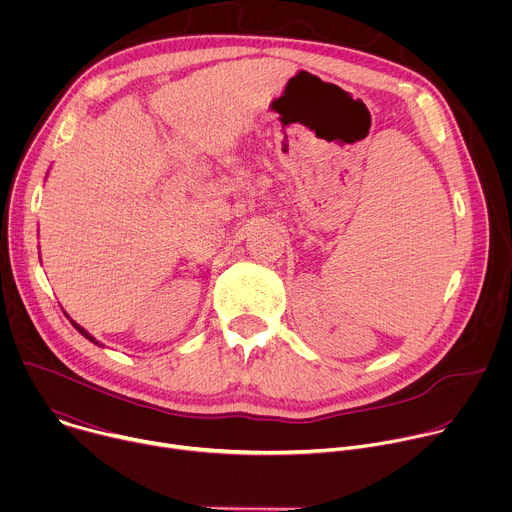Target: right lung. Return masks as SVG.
<instances>
[{
  "label": "right lung",
  "mask_w": 512,
  "mask_h": 512,
  "mask_svg": "<svg viewBox=\"0 0 512 512\" xmlns=\"http://www.w3.org/2000/svg\"><path fill=\"white\" fill-rule=\"evenodd\" d=\"M70 324H72V326H75V328H77V330H79V332H81V334H83V336H85L87 340H91L93 344H99V342H97V340H95V338H93V336H91V334H89V332H87V330H85V328H83L81 324H77L75 320H70ZM99 346H101V344H99Z\"/></svg>",
  "instance_id": "1"
}]
</instances>
